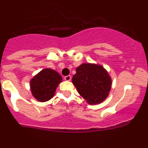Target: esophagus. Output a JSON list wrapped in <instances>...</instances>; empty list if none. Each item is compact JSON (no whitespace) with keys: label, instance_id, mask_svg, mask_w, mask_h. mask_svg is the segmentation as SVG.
I'll use <instances>...</instances> for the list:
<instances>
[{"label":"esophagus","instance_id":"34e87169","mask_svg":"<svg viewBox=\"0 0 148 148\" xmlns=\"http://www.w3.org/2000/svg\"><path fill=\"white\" fill-rule=\"evenodd\" d=\"M64 79L66 81H68V82H69V81L71 80V76H70V75H66V76L64 77Z\"/></svg>","mask_w":148,"mask_h":148}]
</instances>
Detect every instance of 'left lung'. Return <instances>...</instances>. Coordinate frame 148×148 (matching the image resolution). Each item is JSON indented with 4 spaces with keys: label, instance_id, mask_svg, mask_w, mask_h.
<instances>
[{
    "label": "left lung",
    "instance_id": "left-lung-1",
    "mask_svg": "<svg viewBox=\"0 0 148 148\" xmlns=\"http://www.w3.org/2000/svg\"><path fill=\"white\" fill-rule=\"evenodd\" d=\"M75 71L72 82L78 93L89 104H99L108 98L112 86V78L102 65L84 63Z\"/></svg>",
    "mask_w": 148,
    "mask_h": 148
}]
</instances>
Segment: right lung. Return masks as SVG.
<instances>
[{
  "instance_id": "add662e5",
  "label": "right lung",
  "mask_w": 148,
  "mask_h": 148,
  "mask_svg": "<svg viewBox=\"0 0 148 148\" xmlns=\"http://www.w3.org/2000/svg\"><path fill=\"white\" fill-rule=\"evenodd\" d=\"M61 82L62 77L56 70L49 68L40 70L29 82L32 96L40 102L50 100Z\"/></svg>"
}]
</instances>
